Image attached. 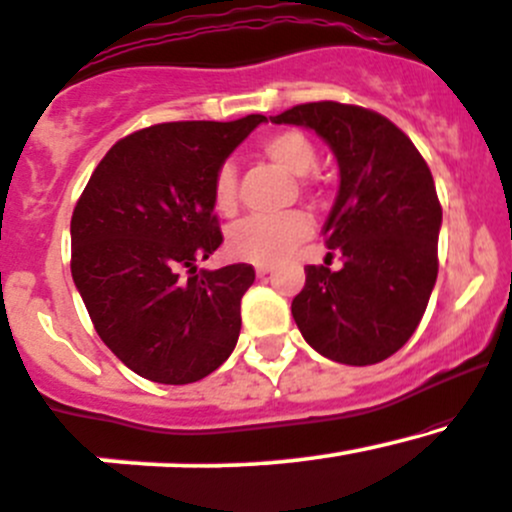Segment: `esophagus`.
<instances>
[{"label":"esophagus","instance_id":"1","mask_svg":"<svg viewBox=\"0 0 512 512\" xmlns=\"http://www.w3.org/2000/svg\"><path fill=\"white\" fill-rule=\"evenodd\" d=\"M271 271H273V268L268 266V263H256V275H258V278H263V275H268Z\"/></svg>","mask_w":512,"mask_h":512}]
</instances>
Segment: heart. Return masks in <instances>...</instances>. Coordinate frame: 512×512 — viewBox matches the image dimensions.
Returning a JSON list of instances; mask_svg holds the SVG:
<instances>
[{"label": "heart", "mask_w": 512, "mask_h": 512, "mask_svg": "<svg viewBox=\"0 0 512 512\" xmlns=\"http://www.w3.org/2000/svg\"><path fill=\"white\" fill-rule=\"evenodd\" d=\"M258 152L275 166L292 176H307L317 166V147L302 130L285 128L266 135L258 145ZM304 191L309 181L302 179ZM212 205L220 215H234L239 208L237 169L234 164H220L212 179ZM314 222L304 210H287L275 217H246L229 227L227 251L239 261L275 263L290 256L304 239L312 234Z\"/></svg>", "instance_id": "1"}]
</instances>
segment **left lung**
<instances>
[{"label":"left lung","instance_id":"left-lung-1","mask_svg":"<svg viewBox=\"0 0 512 512\" xmlns=\"http://www.w3.org/2000/svg\"><path fill=\"white\" fill-rule=\"evenodd\" d=\"M271 120L312 128L341 169L324 244L343 268H304L292 300L297 329L336 363H382L421 324L438 278L442 208L433 174L409 135L370 108L314 101Z\"/></svg>","mask_w":512,"mask_h":512}]
</instances>
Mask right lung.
<instances>
[{
    "instance_id": "add662e5",
    "label": "right lung",
    "mask_w": 512,
    "mask_h": 512,
    "mask_svg": "<svg viewBox=\"0 0 512 512\" xmlns=\"http://www.w3.org/2000/svg\"><path fill=\"white\" fill-rule=\"evenodd\" d=\"M266 116L142 128L106 152L72 212V278L101 341L132 372L191 384L229 358L249 263L198 271L222 244L212 179Z\"/></svg>"
}]
</instances>
